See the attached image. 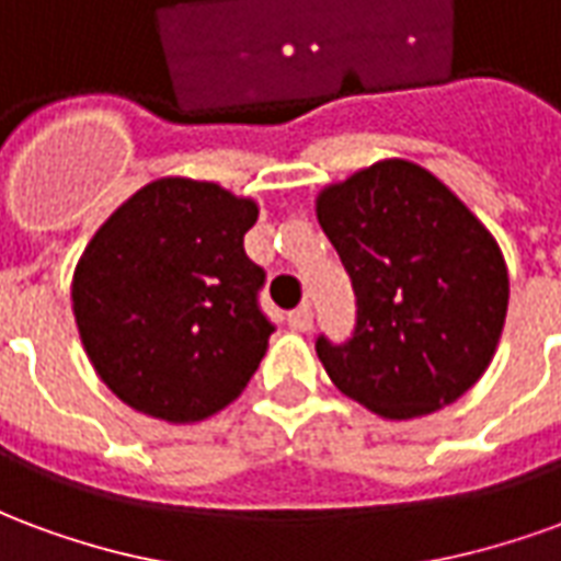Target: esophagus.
Segmentation results:
<instances>
[{"mask_svg":"<svg viewBox=\"0 0 561 561\" xmlns=\"http://www.w3.org/2000/svg\"><path fill=\"white\" fill-rule=\"evenodd\" d=\"M312 321H316V316H312V309H309V306H297L294 312H288V328L300 330V333L312 330Z\"/></svg>","mask_w":561,"mask_h":561,"instance_id":"esophagus-1","label":"esophagus"}]
</instances>
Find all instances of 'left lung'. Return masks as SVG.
<instances>
[{"instance_id": "left-lung-1", "label": "left lung", "mask_w": 561, "mask_h": 561, "mask_svg": "<svg viewBox=\"0 0 561 561\" xmlns=\"http://www.w3.org/2000/svg\"><path fill=\"white\" fill-rule=\"evenodd\" d=\"M316 213L357 300L352 336L316 342L330 381L390 421L459 400L505 328L507 267L493 233L402 159L328 185Z\"/></svg>"}]
</instances>
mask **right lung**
I'll return each instance as SVG.
<instances>
[{"label": "right lung", "mask_w": 561, "mask_h": 561, "mask_svg": "<svg viewBox=\"0 0 561 561\" xmlns=\"http://www.w3.org/2000/svg\"><path fill=\"white\" fill-rule=\"evenodd\" d=\"M257 204L216 183L164 176L95 231L71 304L95 373L135 412L195 423L255 376L273 333L245 255Z\"/></svg>", "instance_id": "1"}]
</instances>
